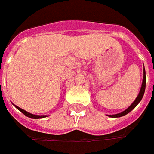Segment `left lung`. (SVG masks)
<instances>
[{
	"mask_svg": "<svg viewBox=\"0 0 154 154\" xmlns=\"http://www.w3.org/2000/svg\"><path fill=\"white\" fill-rule=\"evenodd\" d=\"M145 89H146V70H145V68H144L143 70V81H142V84H141V88H140V93H139V95H138V97H136V99L134 101V103L131 104L130 106L126 109V110H124L123 112H122V113H119V114H116V115H112V116H109V117H114V118H116V117H121V116H123L125 115H127V114H128L130 111H132L136 106L138 105V103L141 101V99H142V97L144 96V93H145Z\"/></svg>",
	"mask_w": 154,
	"mask_h": 154,
	"instance_id": "8db88e82",
	"label": "left lung"
}]
</instances>
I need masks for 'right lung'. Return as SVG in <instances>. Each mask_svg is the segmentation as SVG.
Returning <instances> with one entry per match:
<instances>
[{
	"label": "right lung",
	"instance_id": "1",
	"mask_svg": "<svg viewBox=\"0 0 154 154\" xmlns=\"http://www.w3.org/2000/svg\"><path fill=\"white\" fill-rule=\"evenodd\" d=\"M14 106H15V105H14ZM15 107H16L17 109L20 111L21 113H23L26 116L30 117V118H33V119H38V118H44V117H46V116H36V115H32V114H30V113L26 112V110H24V109H20V108H19V107H17V106H15Z\"/></svg>",
	"mask_w": 154,
	"mask_h": 154
}]
</instances>
